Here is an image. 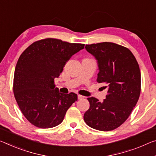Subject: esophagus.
<instances>
[{"label": "esophagus", "mask_w": 156, "mask_h": 156, "mask_svg": "<svg viewBox=\"0 0 156 156\" xmlns=\"http://www.w3.org/2000/svg\"><path fill=\"white\" fill-rule=\"evenodd\" d=\"M85 98V96H83L82 95H78V99H82V98Z\"/></svg>", "instance_id": "34e87169"}]
</instances>
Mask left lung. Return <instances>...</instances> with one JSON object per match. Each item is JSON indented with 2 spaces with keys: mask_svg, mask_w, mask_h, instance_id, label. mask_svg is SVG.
<instances>
[{
  "mask_svg": "<svg viewBox=\"0 0 156 156\" xmlns=\"http://www.w3.org/2000/svg\"><path fill=\"white\" fill-rule=\"evenodd\" d=\"M85 49L97 60V82L104 84L108 94L103 102L93 96L87 98L90 106L84 120L96 130H114L127 119L139 99V65L129 49L117 44H92Z\"/></svg>",
  "mask_w": 156,
  "mask_h": 156,
  "instance_id": "8db88e82",
  "label": "left lung"
}]
</instances>
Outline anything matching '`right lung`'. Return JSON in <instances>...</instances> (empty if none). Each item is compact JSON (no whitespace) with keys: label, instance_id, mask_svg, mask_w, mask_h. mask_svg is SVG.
<instances>
[{"label":"right lung","instance_id":"right-lung-1","mask_svg":"<svg viewBox=\"0 0 156 156\" xmlns=\"http://www.w3.org/2000/svg\"><path fill=\"white\" fill-rule=\"evenodd\" d=\"M84 46L48 38L33 43L19 57L14 71V94L23 115L32 124L41 128L56 126L78 100L75 93H60L54 79Z\"/></svg>","mask_w":156,"mask_h":156}]
</instances>
